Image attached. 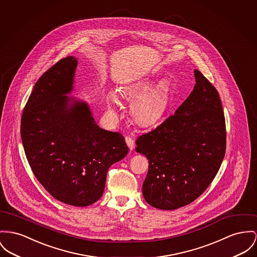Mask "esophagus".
I'll return each instance as SVG.
<instances>
[{
    "mask_svg": "<svg viewBox=\"0 0 257 257\" xmlns=\"http://www.w3.org/2000/svg\"><path fill=\"white\" fill-rule=\"evenodd\" d=\"M125 142H126L128 148H130V150L133 151L135 149V141H134V139L132 137H125Z\"/></svg>",
    "mask_w": 257,
    "mask_h": 257,
    "instance_id": "esophagus-1",
    "label": "esophagus"
}]
</instances>
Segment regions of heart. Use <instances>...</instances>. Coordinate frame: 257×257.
I'll return each mask as SVG.
<instances>
[{"instance_id":"b5f03b06","label":"heart","mask_w":257,"mask_h":257,"mask_svg":"<svg viewBox=\"0 0 257 257\" xmlns=\"http://www.w3.org/2000/svg\"><path fill=\"white\" fill-rule=\"evenodd\" d=\"M151 86V82L142 81L119 88V93L124 99L136 98L131 106V114L140 125H149L160 120L170 106V94L167 86L161 83L149 90ZM115 103V95L109 94L108 104L113 106Z\"/></svg>"}]
</instances>
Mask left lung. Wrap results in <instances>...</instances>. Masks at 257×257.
Returning a JSON list of instances; mask_svg holds the SVG:
<instances>
[{
	"mask_svg": "<svg viewBox=\"0 0 257 257\" xmlns=\"http://www.w3.org/2000/svg\"><path fill=\"white\" fill-rule=\"evenodd\" d=\"M196 85L173 115L137 138V153L149 160L142 191L149 205L166 210L200 197L221 166L226 126L216 88L195 70Z\"/></svg>",
	"mask_w": 257,
	"mask_h": 257,
	"instance_id": "1",
	"label": "left lung"
}]
</instances>
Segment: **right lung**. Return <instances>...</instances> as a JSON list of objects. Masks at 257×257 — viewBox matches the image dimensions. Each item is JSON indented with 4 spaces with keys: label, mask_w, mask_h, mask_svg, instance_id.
I'll use <instances>...</instances> for the list:
<instances>
[{
    "label": "right lung",
    "mask_w": 257,
    "mask_h": 257,
    "mask_svg": "<svg viewBox=\"0 0 257 257\" xmlns=\"http://www.w3.org/2000/svg\"><path fill=\"white\" fill-rule=\"evenodd\" d=\"M78 60H59L37 81L20 133L31 170L52 197L86 206L102 196L109 168L128 153L124 138L98 126L87 103L68 96Z\"/></svg>",
    "instance_id": "add662e5"
}]
</instances>
